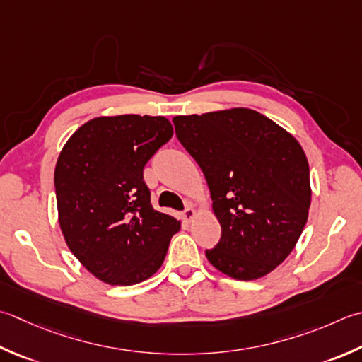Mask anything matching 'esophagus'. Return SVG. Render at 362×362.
Returning a JSON list of instances; mask_svg holds the SVG:
<instances>
[{
	"label": "esophagus",
	"mask_w": 362,
	"mask_h": 362,
	"mask_svg": "<svg viewBox=\"0 0 362 362\" xmlns=\"http://www.w3.org/2000/svg\"><path fill=\"white\" fill-rule=\"evenodd\" d=\"M196 216V210L191 207V205H188V207L183 210V218L187 219V221H191V219H193Z\"/></svg>",
	"instance_id": "34e87169"
}]
</instances>
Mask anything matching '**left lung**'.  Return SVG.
I'll use <instances>...</instances> for the list:
<instances>
[{
  "instance_id": "1",
  "label": "left lung",
  "mask_w": 362,
  "mask_h": 362,
  "mask_svg": "<svg viewBox=\"0 0 362 362\" xmlns=\"http://www.w3.org/2000/svg\"><path fill=\"white\" fill-rule=\"evenodd\" d=\"M173 122L202 169L221 224L218 245L205 251L210 264L240 281L273 272L308 221L309 165L298 141L247 108L175 116Z\"/></svg>"
}]
</instances>
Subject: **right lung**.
Instances as JSON below:
<instances>
[{"label": "right lung", "mask_w": 362, "mask_h": 362, "mask_svg": "<svg viewBox=\"0 0 362 362\" xmlns=\"http://www.w3.org/2000/svg\"><path fill=\"white\" fill-rule=\"evenodd\" d=\"M173 136L163 116L95 117L64 146L54 169L59 226L69 250L111 286L158 272L180 223L157 211L143 179L146 163Z\"/></svg>", "instance_id": "1"}]
</instances>
